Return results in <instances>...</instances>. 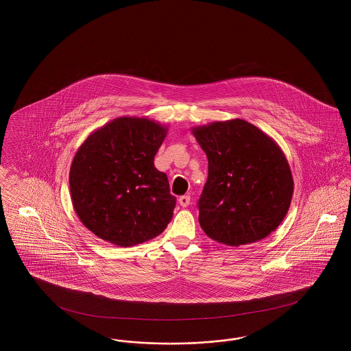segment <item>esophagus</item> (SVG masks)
Listing matches in <instances>:
<instances>
[{
    "mask_svg": "<svg viewBox=\"0 0 351 351\" xmlns=\"http://www.w3.org/2000/svg\"><path fill=\"white\" fill-rule=\"evenodd\" d=\"M179 204H180L183 208H186V206L191 204V196H189V195L180 196V197H179Z\"/></svg>",
    "mask_w": 351,
    "mask_h": 351,
    "instance_id": "34e87169",
    "label": "esophagus"
}]
</instances>
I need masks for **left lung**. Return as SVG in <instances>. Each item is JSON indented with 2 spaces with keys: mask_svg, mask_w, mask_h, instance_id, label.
<instances>
[{
  "mask_svg": "<svg viewBox=\"0 0 351 351\" xmlns=\"http://www.w3.org/2000/svg\"><path fill=\"white\" fill-rule=\"evenodd\" d=\"M192 134L208 156L199 200L205 234L242 246L275 232L293 195L292 172L279 145L241 118L197 126Z\"/></svg>",
  "mask_w": 351,
  "mask_h": 351,
  "instance_id": "obj_1",
  "label": "left lung"
}]
</instances>
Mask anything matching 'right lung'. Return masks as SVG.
<instances>
[{
	"label": "right lung",
	"instance_id": "add662e5",
	"mask_svg": "<svg viewBox=\"0 0 351 351\" xmlns=\"http://www.w3.org/2000/svg\"><path fill=\"white\" fill-rule=\"evenodd\" d=\"M168 129L146 117H119L90 134L69 169L73 209L99 238L129 247L163 233L176 197L154 166Z\"/></svg>",
	"mask_w": 351,
	"mask_h": 351
}]
</instances>
